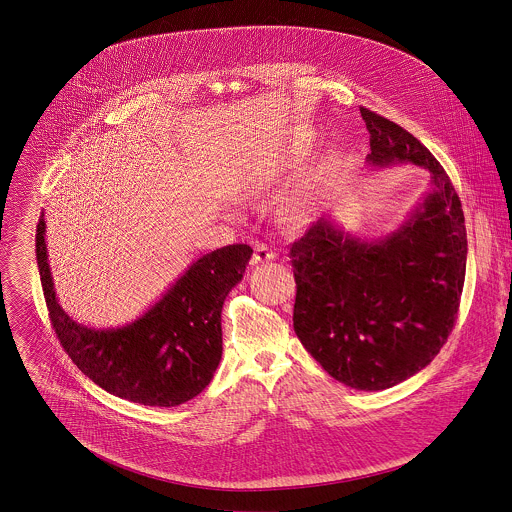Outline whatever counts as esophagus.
I'll use <instances>...</instances> for the list:
<instances>
[{"label":"esophagus","instance_id":"34e87169","mask_svg":"<svg viewBox=\"0 0 512 512\" xmlns=\"http://www.w3.org/2000/svg\"><path fill=\"white\" fill-rule=\"evenodd\" d=\"M276 258V252L264 244V242H258L254 246V256H252V264H262V262H272Z\"/></svg>","mask_w":512,"mask_h":512}]
</instances>
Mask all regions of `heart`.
I'll list each match as a JSON object with an SVG mask.
<instances>
[{
    "label": "heart",
    "instance_id": "heart-1",
    "mask_svg": "<svg viewBox=\"0 0 512 512\" xmlns=\"http://www.w3.org/2000/svg\"><path fill=\"white\" fill-rule=\"evenodd\" d=\"M299 157H301V151H299V149H290L288 153H284L282 165H284V167H286V165H292L293 161H297ZM313 189H315L313 185H307V187L299 189L297 195L292 197V209H295V211H303V209H307L309 205H313V201H315V191H313Z\"/></svg>",
    "mask_w": 512,
    "mask_h": 512
}]
</instances>
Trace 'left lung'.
Segmentation results:
<instances>
[{"label":"left lung","instance_id":"1","mask_svg":"<svg viewBox=\"0 0 512 512\" xmlns=\"http://www.w3.org/2000/svg\"><path fill=\"white\" fill-rule=\"evenodd\" d=\"M370 167L412 163L430 191L392 232L359 238L333 217L290 248L293 329L307 353L355 390H386L430 365L453 329L465 282L461 201L430 149L363 108Z\"/></svg>","mask_w":512,"mask_h":512}]
</instances>
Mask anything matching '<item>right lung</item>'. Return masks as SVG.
<instances>
[{
    "label": "right lung",
    "mask_w": 512,
    "mask_h": 512,
    "mask_svg": "<svg viewBox=\"0 0 512 512\" xmlns=\"http://www.w3.org/2000/svg\"><path fill=\"white\" fill-rule=\"evenodd\" d=\"M45 213L35 250L53 329L78 366L106 392L144 406H179L201 394L222 357V303L240 284L252 256L248 244H230L197 258L134 321L96 329L74 321L55 292Z\"/></svg>",
    "instance_id": "1"
}]
</instances>
